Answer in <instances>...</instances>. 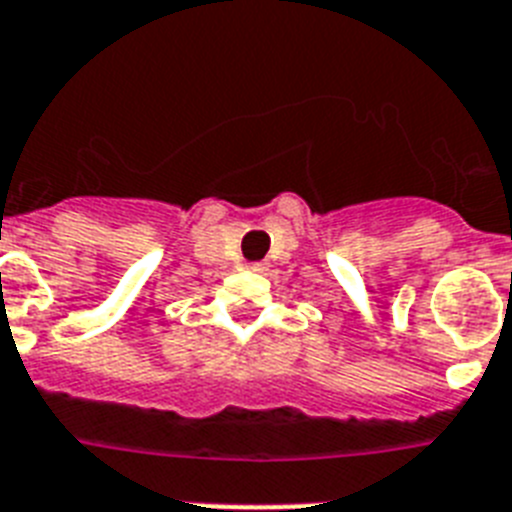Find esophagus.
Instances as JSON below:
<instances>
[{
    "mask_svg": "<svg viewBox=\"0 0 512 512\" xmlns=\"http://www.w3.org/2000/svg\"><path fill=\"white\" fill-rule=\"evenodd\" d=\"M247 268H249V270H263V265H260V263H252V265H247Z\"/></svg>",
    "mask_w": 512,
    "mask_h": 512,
    "instance_id": "34e87169",
    "label": "esophagus"
}]
</instances>
